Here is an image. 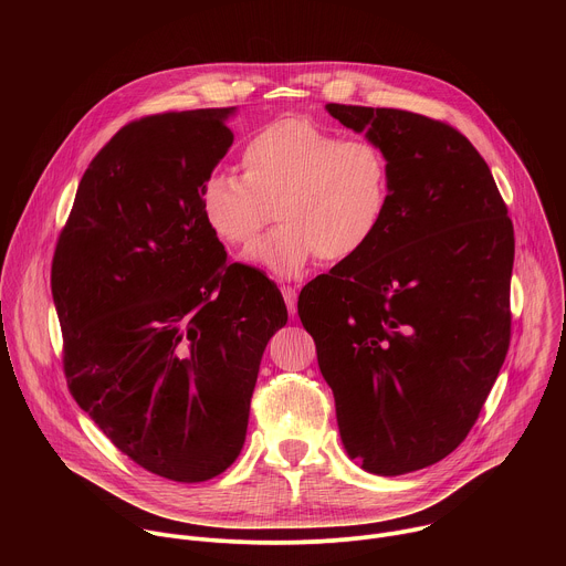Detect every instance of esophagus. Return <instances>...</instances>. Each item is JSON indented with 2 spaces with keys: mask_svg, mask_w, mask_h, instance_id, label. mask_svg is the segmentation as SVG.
Returning a JSON list of instances; mask_svg holds the SVG:
<instances>
[{
  "mask_svg": "<svg viewBox=\"0 0 566 566\" xmlns=\"http://www.w3.org/2000/svg\"><path fill=\"white\" fill-rule=\"evenodd\" d=\"M282 295H284L289 313L295 315L297 313V289L295 286H282Z\"/></svg>",
  "mask_w": 566,
  "mask_h": 566,
  "instance_id": "esophagus-1",
  "label": "esophagus"
}]
</instances>
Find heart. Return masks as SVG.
Here are the masks:
<instances>
[{
  "label": "heart",
  "mask_w": 566,
  "mask_h": 566,
  "mask_svg": "<svg viewBox=\"0 0 566 566\" xmlns=\"http://www.w3.org/2000/svg\"><path fill=\"white\" fill-rule=\"evenodd\" d=\"M241 177L212 172L201 214L230 249L275 217L282 221L247 253L275 277H295L322 258L343 264L378 234L391 201L387 154L367 138H343L306 118H280L241 147Z\"/></svg>",
  "instance_id": "1"
}]
</instances>
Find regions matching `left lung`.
I'll use <instances>...</instances> for the list:
<instances>
[{
    "instance_id": "1",
    "label": "left lung",
    "mask_w": 566,
    "mask_h": 566,
    "mask_svg": "<svg viewBox=\"0 0 566 566\" xmlns=\"http://www.w3.org/2000/svg\"><path fill=\"white\" fill-rule=\"evenodd\" d=\"M327 112L387 154L391 201L367 251L308 282L297 313L349 459L396 476L448 457L497 380L513 223L486 160L454 127L385 107Z\"/></svg>"
}]
</instances>
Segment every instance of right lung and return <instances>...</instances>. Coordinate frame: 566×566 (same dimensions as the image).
Returning a JSON list of instances; mask_svg holds the SVG:
<instances>
[{
    "label": "right lung",
    "instance_id": "1",
    "mask_svg": "<svg viewBox=\"0 0 566 566\" xmlns=\"http://www.w3.org/2000/svg\"><path fill=\"white\" fill-rule=\"evenodd\" d=\"M234 112L125 125L80 181L51 269L75 402L140 468L184 483L239 457L262 354L289 319L201 214Z\"/></svg>",
    "mask_w": 566,
    "mask_h": 566
}]
</instances>
